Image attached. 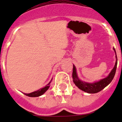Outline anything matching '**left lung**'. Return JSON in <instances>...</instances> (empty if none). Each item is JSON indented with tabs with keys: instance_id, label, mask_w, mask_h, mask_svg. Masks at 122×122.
<instances>
[{
	"instance_id": "8db88e82",
	"label": "left lung",
	"mask_w": 122,
	"mask_h": 122,
	"mask_svg": "<svg viewBox=\"0 0 122 122\" xmlns=\"http://www.w3.org/2000/svg\"><path fill=\"white\" fill-rule=\"evenodd\" d=\"M113 50L115 52L116 54V62L111 72L109 73L107 77L106 78H103L98 81L93 82V83H88L81 80L78 77L76 67L73 64V70H72V79L73 82L75 85L78 87L79 89L84 91L86 93H90V94H94L100 92L101 90L105 88L107 86H108L112 81L113 79L114 75L116 73V70L117 68V58L116 52L115 49L113 48Z\"/></svg>"
}]
</instances>
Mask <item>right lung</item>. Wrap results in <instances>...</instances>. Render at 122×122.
<instances>
[{
    "mask_svg": "<svg viewBox=\"0 0 122 122\" xmlns=\"http://www.w3.org/2000/svg\"><path fill=\"white\" fill-rule=\"evenodd\" d=\"M52 80V78L51 79V80L49 82L48 84H46V86H45L44 87H43V88H40L39 90H38L37 91H35V92H32V93H28V94H27V93H24V94L25 95L27 96L31 97H35L41 96V95L44 94V93H45L48 90V88H50V83H51Z\"/></svg>",
    "mask_w": 122,
    "mask_h": 122,
    "instance_id": "obj_1",
    "label": "right lung"
}]
</instances>
